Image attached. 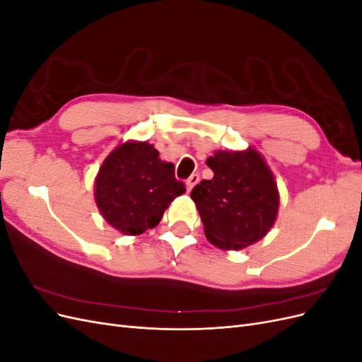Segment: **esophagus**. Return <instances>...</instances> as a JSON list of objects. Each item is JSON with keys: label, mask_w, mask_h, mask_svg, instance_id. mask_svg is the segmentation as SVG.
I'll use <instances>...</instances> for the list:
<instances>
[{"label": "esophagus", "mask_w": 362, "mask_h": 362, "mask_svg": "<svg viewBox=\"0 0 362 362\" xmlns=\"http://www.w3.org/2000/svg\"><path fill=\"white\" fill-rule=\"evenodd\" d=\"M199 180H201V177H199V175L198 173H193L192 175V177L187 180V182H185V184H187V192H192V189L194 187V185L196 184H198L199 182Z\"/></svg>", "instance_id": "1"}]
</instances>
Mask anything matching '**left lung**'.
<instances>
[{
    "instance_id": "1",
    "label": "left lung",
    "mask_w": 362,
    "mask_h": 362,
    "mask_svg": "<svg viewBox=\"0 0 362 362\" xmlns=\"http://www.w3.org/2000/svg\"><path fill=\"white\" fill-rule=\"evenodd\" d=\"M214 172L192 190L208 242L221 249L257 243L278 216L279 193L273 173L254 148L217 151L206 158Z\"/></svg>"
}]
</instances>
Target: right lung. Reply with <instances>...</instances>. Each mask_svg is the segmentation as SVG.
<instances>
[{
    "instance_id": "1",
    "label": "right lung",
    "mask_w": 362,
    "mask_h": 362,
    "mask_svg": "<svg viewBox=\"0 0 362 362\" xmlns=\"http://www.w3.org/2000/svg\"><path fill=\"white\" fill-rule=\"evenodd\" d=\"M148 141H127L108 156L95 180V201L105 221L127 235L160 223L170 202L185 192L172 163Z\"/></svg>"
}]
</instances>
